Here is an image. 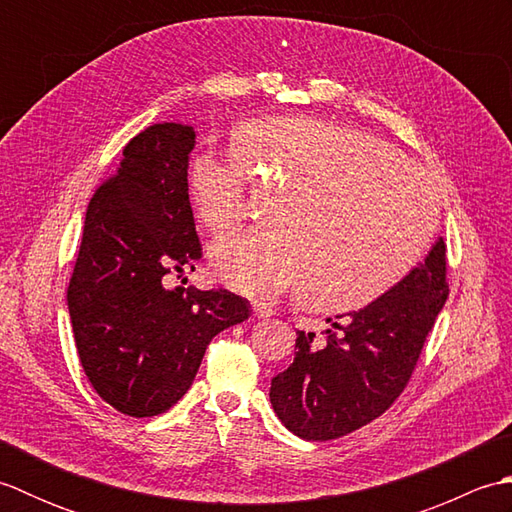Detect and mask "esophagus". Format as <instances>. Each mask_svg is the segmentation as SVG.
Instances as JSON below:
<instances>
[{
	"label": "esophagus",
	"instance_id": "1",
	"mask_svg": "<svg viewBox=\"0 0 512 512\" xmlns=\"http://www.w3.org/2000/svg\"><path fill=\"white\" fill-rule=\"evenodd\" d=\"M253 314L257 319H270L275 314V310L262 301H253Z\"/></svg>",
	"mask_w": 512,
	"mask_h": 512
}]
</instances>
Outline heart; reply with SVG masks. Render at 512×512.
Masks as SVG:
<instances>
[{
	"label": "heart",
	"mask_w": 512,
	"mask_h": 512,
	"mask_svg": "<svg viewBox=\"0 0 512 512\" xmlns=\"http://www.w3.org/2000/svg\"><path fill=\"white\" fill-rule=\"evenodd\" d=\"M248 176L277 189L270 224L211 248L217 275L248 297L306 290L317 310H358L396 288L436 235L440 200L427 173L363 129L270 116L239 125L228 154L195 149L187 191L209 231L242 220Z\"/></svg>",
	"instance_id": "heart-1"
}]
</instances>
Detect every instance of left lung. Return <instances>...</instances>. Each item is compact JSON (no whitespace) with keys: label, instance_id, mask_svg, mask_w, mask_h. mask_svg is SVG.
Returning <instances> with one entry per match:
<instances>
[{"label":"left lung","instance_id":"obj_1","mask_svg":"<svg viewBox=\"0 0 512 512\" xmlns=\"http://www.w3.org/2000/svg\"><path fill=\"white\" fill-rule=\"evenodd\" d=\"M447 297V244L440 237L383 297L328 319L321 336L299 330L295 361L270 383L279 420L295 436L323 442L385 413L407 387Z\"/></svg>","mask_w":512,"mask_h":512}]
</instances>
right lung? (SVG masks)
<instances>
[{
	"label": "right lung",
	"mask_w": 512,
	"mask_h": 512,
	"mask_svg": "<svg viewBox=\"0 0 512 512\" xmlns=\"http://www.w3.org/2000/svg\"><path fill=\"white\" fill-rule=\"evenodd\" d=\"M191 125L156 123L123 149L85 213L68 310L85 376L134 418L187 394L215 334L250 317L228 290L173 286L202 257L187 191Z\"/></svg>",
	"instance_id": "obj_1"
}]
</instances>
